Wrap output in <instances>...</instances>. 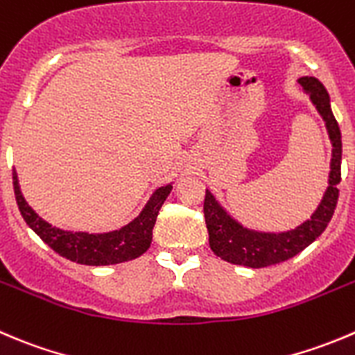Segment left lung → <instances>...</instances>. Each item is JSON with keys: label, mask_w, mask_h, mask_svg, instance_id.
<instances>
[{"label": "left lung", "mask_w": 355, "mask_h": 355, "mask_svg": "<svg viewBox=\"0 0 355 355\" xmlns=\"http://www.w3.org/2000/svg\"><path fill=\"white\" fill-rule=\"evenodd\" d=\"M305 92L311 97L321 118L324 119L329 140H331V171H329L328 189L312 216L302 225L286 232H258L241 225L234 220L215 196L206 189L205 196V220L209 234V248L216 257L234 265H244L251 269H261L269 265L281 263L290 260L295 254L304 251L311 243H314L328 227L336 201H338V184L342 180V133L338 123L331 112L329 95L322 83L312 76H304L298 79Z\"/></svg>", "instance_id": "left-lung-1"}]
</instances>
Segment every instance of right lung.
I'll list each match as a JSON object with an SVG mask.
<instances>
[{"label":"right lung","instance_id":"add662e5","mask_svg":"<svg viewBox=\"0 0 355 355\" xmlns=\"http://www.w3.org/2000/svg\"><path fill=\"white\" fill-rule=\"evenodd\" d=\"M173 185L168 184L154 191L150 199L147 201L146 208L140 215L128 225L121 227L119 230L104 234H88V232H72V230H62L53 227L51 223L44 222L24 199L19 187L17 171L13 170V191H15L17 205H19L20 215L24 216L27 225L60 257L83 265H112L121 261L133 260L146 253L153 241V229L156 223L157 213L161 206L166 201L168 194Z\"/></svg>","mask_w":355,"mask_h":355}]
</instances>
